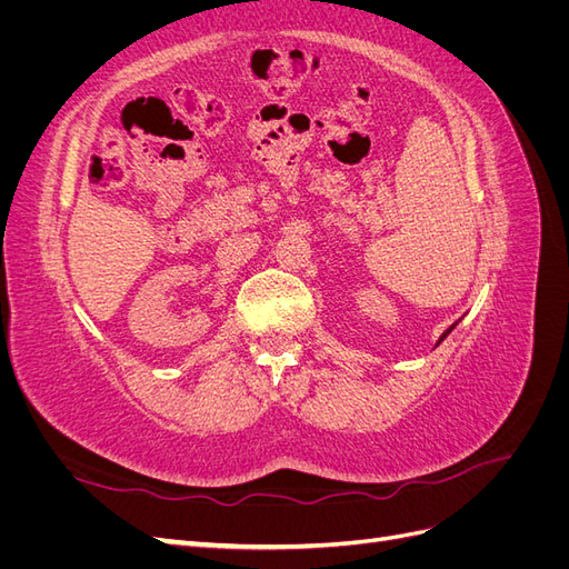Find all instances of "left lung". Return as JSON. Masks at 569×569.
Wrapping results in <instances>:
<instances>
[{
  "label": "left lung",
  "instance_id": "left-lung-1",
  "mask_svg": "<svg viewBox=\"0 0 569 569\" xmlns=\"http://www.w3.org/2000/svg\"><path fill=\"white\" fill-rule=\"evenodd\" d=\"M456 325H458V322H456ZM456 325H451V327H449V330H446V332H443V335H441V337H439V341H437V343H441V341H443V339H446V337H449V332H451V330H453V327H456Z\"/></svg>",
  "mask_w": 569,
  "mask_h": 569
}]
</instances>
